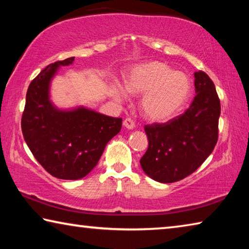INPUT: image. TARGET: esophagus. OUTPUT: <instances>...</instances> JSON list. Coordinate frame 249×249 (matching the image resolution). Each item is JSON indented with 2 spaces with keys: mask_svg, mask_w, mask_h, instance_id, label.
Instances as JSON below:
<instances>
[{
  "mask_svg": "<svg viewBox=\"0 0 249 249\" xmlns=\"http://www.w3.org/2000/svg\"><path fill=\"white\" fill-rule=\"evenodd\" d=\"M123 125L125 126L126 128H128V129H133L134 127H135V123H134V121L130 119V117H127V119H125L124 120V122H123Z\"/></svg>",
  "mask_w": 249,
  "mask_h": 249,
  "instance_id": "esophagus-1",
  "label": "esophagus"
}]
</instances>
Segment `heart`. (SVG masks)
I'll return each instance as SVG.
<instances>
[{
	"label": "heart",
	"instance_id": "obj_1",
	"mask_svg": "<svg viewBox=\"0 0 249 249\" xmlns=\"http://www.w3.org/2000/svg\"><path fill=\"white\" fill-rule=\"evenodd\" d=\"M126 90L132 94H142L141 111L147 120L161 122L169 120L187 103L192 83L183 71L174 70L169 65L151 61L136 66L126 78ZM116 99L125 98L119 86L112 87Z\"/></svg>",
	"mask_w": 249,
	"mask_h": 249
}]
</instances>
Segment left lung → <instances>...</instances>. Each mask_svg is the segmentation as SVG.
<instances>
[{
  "mask_svg": "<svg viewBox=\"0 0 249 249\" xmlns=\"http://www.w3.org/2000/svg\"><path fill=\"white\" fill-rule=\"evenodd\" d=\"M196 95L183 114L145 126L148 148L141 159L145 174L171 183L193 174L215 147L221 103L215 86L203 71L195 73Z\"/></svg>",
  "mask_w": 249,
  "mask_h": 249,
  "instance_id": "1",
  "label": "left lung"
}]
</instances>
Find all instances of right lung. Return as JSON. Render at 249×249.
Wrapping results in <instances>:
<instances>
[{
	"mask_svg": "<svg viewBox=\"0 0 249 249\" xmlns=\"http://www.w3.org/2000/svg\"><path fill=\"white\" fill-rule=\"evenodd\" d=\"M74 57L50 64L29 84L22 115L24 140L44 169L58 179L78 180L98 165L107 142L120 133L121 117L86 107L64 111L49 100L50 81L60 66Z\"/></svg>",
	"mask_w": 249,
	"mask_h": 249,
	"instance_id": "obj_1",
	"label": "right lung"
}]
</instances>
